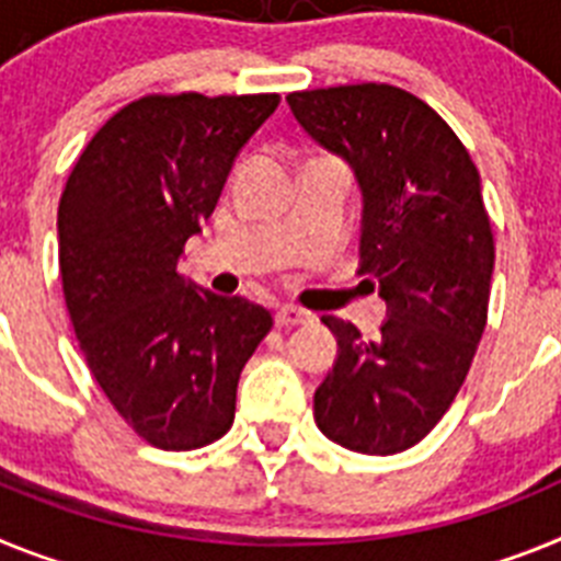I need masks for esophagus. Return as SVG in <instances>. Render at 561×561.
Instances as JSON below:
<instances>
[{
    "instance_id": "34e87169",
    "label": "esophagus",
    "mask_w": 561,
    "mask_h": 561,
    "mask_svg": "<svg viewBox=\"0 0 561 561\" xmlns=\"http://www.w3.org/2000/svg\"><path fill=\"white\" fill-rule=\"evenodd\" d=\"M310 319H313V316H310L308 310L296 308V305H282V308H276V324H282V328H294V324H308Z\"/></svg>"
}]
</instances>
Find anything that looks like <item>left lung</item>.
Masks as SVG:
<instances>
[{
	"instance_id": "left-lung-1",
	"label": "left lung",
	"mask_w": 561,
	"mask_h": 561,
	"mask_svg": "<svg viewBox=\"0 0 561 561\" xmlns=\"http://www.w3.org/2000/svg\"><path fill=\"white\" fill-rule=\"evenodd\" d=\"M301 129L353 165L362 186V267L389 319L381 335L335 316L339 358L313 398L321 435L362 455H398L460 392L489 319L494 233L480 172L451 126L392 84L287 95ZM367 279V282H369Z\"/></svg>"
}]
</instances>
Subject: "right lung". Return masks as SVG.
<instances>
[{
	"label": "right lung",
	"mask_w": 561,
	"mask_h": 561,
	"mask_svg": "<svg viewBox=\"0 0 561 561\" xmlns=\"http://www.w3.org/2000/svg\"><path fill=\"white\" fill-rule=\"evenodd\" d=\"M279 106L262 95H144L92 135L58 203V267L87 367L129 426L165 451L220 440L274 319L178 274L233 158Z\"/></svg>",
	"instance_id": "1"
}]
</instances>
